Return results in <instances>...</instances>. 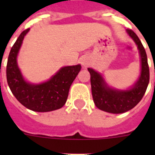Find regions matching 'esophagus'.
I'll return each instance as SVG.
<instances>
[{"label":"esophagus","instance_id":"obj_1","mask_svg":"<svg viewBox=\"0 0 155 155\" xmlns=\"http://www.w3.org/2000/svg\"><path fill=\"white\" fill-rule=\"evenodd\" d=\"M80 63L82 64L83 68H87V66L89 65L90 59L87 56H83L82 58H80Z\"/></svg>","mask_w":155,"mask_h":155}]
</instances>
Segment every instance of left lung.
Instances as JSON below:
<instances>
[{"instance_id": "8db88e82", "label": "left lung", "mask_w": 155, "mask_h": 155, "mask_svg": "<svg viewBox=\"0 0 155 155\" xmlns=\"http://www.w3.org/2000/svg\"><path fill=\"white\" fill-rule=\"evenodd\" d=\"M139 51L141 72L135 84L125 90L109 87L101 73L92 68H87L91 75V86L93 101L97 108L110 113H123L132 109L139 103L147 91L150 81V70L147 56L142 42L133 30H126Z\"/></svg>"}]
</instances>
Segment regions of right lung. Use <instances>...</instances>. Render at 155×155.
<instances>
[{
    "mask_svg": "<svg viewBox=\"0 0 155 155\" xmlns=\"http://www.w3.org/2000/svg\"><path fill=\"white\" fill-rule=\"evenodd\" d=\"M29 30L27 29L21 34L8 54L6 67L8 87L16 99L30 110L41 113L56 110L65 104L71 85L80 72L81 65L63 67L46 82H27L18 68L17 58Z\"/></svg>",
    "mask_w": 155,
    "mask_h": 155,
    "instance_id": "add662e5",
    "label": "right lung"
}]
</instances>
